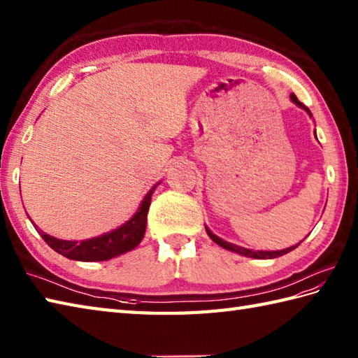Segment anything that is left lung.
Here are the masks:
<instances>
[{"instance_id":"1","label":"left lung","mask_w":358,"mask_h":358,"mask_svg":"<svg viewBox=\"0 0 358 358\" xmlns=\"http://www.w3.org/2000/svg\"><path fill=\"white\" fill-rule=\"evenodd\" d=\"M290 100L294 101V103L296 105V106H300V108H303L306 113L309 114V117H312V113H310V109L308 108V106H304L300 100L296 99V96L294 92L290 94ZM313 133H315V131H313ZM206 231L208 233V236L215 241L216 244H220L221 247H224V249H227V250H230V252H235V253H239V255H244V257H249V258H257V259H266V258H278V257H282V255H286V253H289V252H292L294 249H296L298 245H300V243H298L296 245H292V247H287V249H284V250H276V252H253V250H250V249H244V247H239V245H235V244H230V243H227V241H224V239H221V238H217L216 235H213V233L210 231V229L207 227L206 225Z\"/></svg>"}]
</instances>
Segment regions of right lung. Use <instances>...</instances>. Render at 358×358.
Masks as SVG:
<instances>
[{
  "instance_id": "right-lung-1",
  "label": "right lung",
  "mask_w": 358,
  "mask_h": 358,
  "mask_svg": "<svg viewBox=\"0 0 358 358\" xmlns=\"http://www.w3.org/2000/svg\"><path fill=\"white\" fill-rule=\"evenodd\" d=\"M159 184L150 189L148 194L143 198L141 207H138V210L129 221L122 224L119 229H114L97 238L82 241L80 244L77 241H63L50 236L36 227L35 224L34 227L40 233V236L45 239V243L50 249L63 255V257L76 261H108L119 257L122 253L136 249L141 244L145 235V229H147V215L151 203V194Z\"/></svg>"
}]
</instances>
